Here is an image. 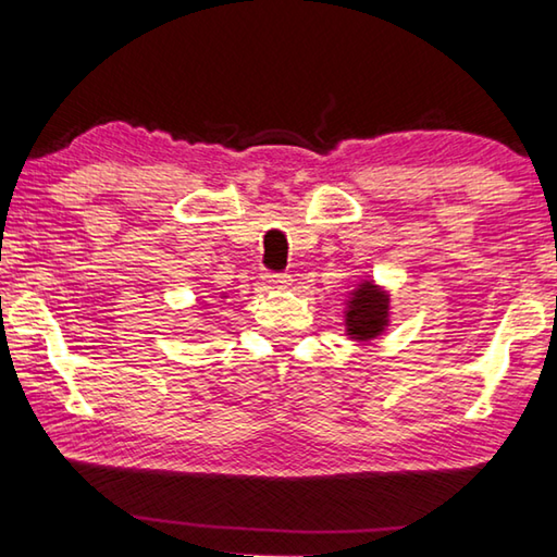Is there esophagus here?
Returning <instances> with one entry per match:
<instances>
[{
  "label": "esophagus",
  "mask_w": 557,
  "mask_h": 557,
  "mask_svg": "<svg viewBox=\"0 0 557 557\" xmlns=\"http://www.w3.org/2000/svg\"><path fill=\"white\" fill-rule=\"evenodd\" d=\"M262 282L272 289H285L289 285V277L282 275V272H265V275H262Z\"/></svg>",
  "instance_id": "1"
}]
</instances>
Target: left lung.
<instances>
[{
	"label": "left lung",
	"instance_id": "8db88e82",
	"mask_svg": "<svg viewBox=\"0 0 557 557\" xmlns=\"http://www.w3.org/2000/svg\"><path fill=\"white\" fill-rule=\"evenodd\" d=\"M346 336L354 342H373L391 324V295L373 280L358 282L344 309Z\"/></svg>",
	"mask_w": 557,
	"mask_h": 557
}]
</instances>
